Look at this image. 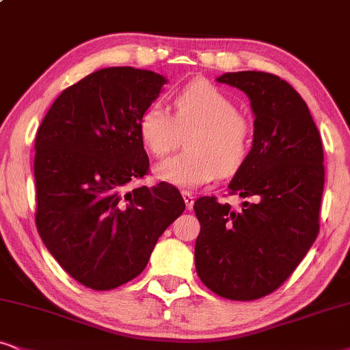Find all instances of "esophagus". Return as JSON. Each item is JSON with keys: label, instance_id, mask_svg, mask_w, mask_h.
Instances as JSON below:
<instances>
[{"label": "esophagus", "instance_id": "1", "mask_svg": "<svg viewBox=\"0 0 350 350\" xmlns=\"http://www.w3.org/2000/svg\"><path fill=\"white\" fill-rule=\"evenodd\" d=\"M183 197H184V202H185V208H187V210H192L193 202H196V197H193L190 192H185V190L183 192Z\"/></svg>", "mask_w": 350, "mask_h": 350}]
</instances>
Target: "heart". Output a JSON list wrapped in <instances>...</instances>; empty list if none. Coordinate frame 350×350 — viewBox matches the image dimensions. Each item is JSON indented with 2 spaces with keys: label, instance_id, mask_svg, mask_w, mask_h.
Here are the masks:
<instances>
[{
  "label": "heart",
  "instance_id": "b5f03b06",
  "mask_svg": "<svg viewBox=\"0 0 350 350\" xmlns=\"http://www.w3.org/2000/svg\"><path fill=\"white\" fill-rule=\"evenodd\" d=\"M174 113L160 103L145 108L139 119L144 147L154 158L170 154L187 135V152L167 158L154 167L158 179L198 187L219 174H232L244 165L252 145V122L226 92L215 83L193 81L172 100Z\"/></svg>",
  "mask_w": 350,
  "mask_h": 350
}]
</instances>
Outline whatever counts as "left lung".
<instances>
[{
    "mask_svg": "<svg viewBox=\"0 0 350 350\" xmlns=\"http://www.w3.org/2000/svg\"><path fill=\"white\" fill-rule=\"evenodd\" d=\"M255 114L254 145L229 189L249 202L231 210L200 197L196 268L203 284L231 300H255L293 274L320 232L325 166L308 106L293 85L260 70L228 72Z\"/></svg>",
    "mask_w": 350,
    "mask_h": 350,
    "instance_id": "left-lung-1",
    "label": "left lung"
}]
</instances>
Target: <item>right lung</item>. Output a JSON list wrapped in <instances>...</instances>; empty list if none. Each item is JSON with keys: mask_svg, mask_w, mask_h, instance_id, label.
I'll list each match as a JSON object with an SVG mask.
<instances>
[{"mask_svg": "<svg viewBox=\"0 0 350 350\" xmlns=\"http://www.w3.org/2000/svg\"><path fill=\"white\" fill-rule=\"evenodd\" d=\"M165 83L152 70L100 69L66 88L37 131V231L61 268L90 289L139 276L185 208L170 184L129 190L150 166L140 114Z\"/></svg>", "mask_w": 350, "mask_h": 350, "instance_id": "add662e5", "label": "right lung"}]
</instances>
